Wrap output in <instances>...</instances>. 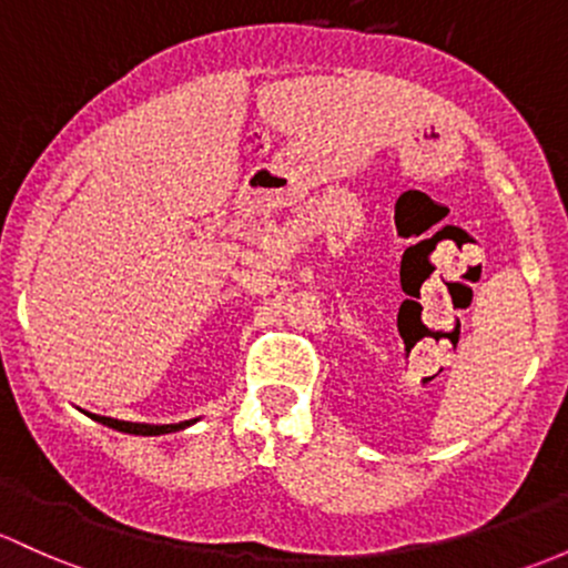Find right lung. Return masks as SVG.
Masks as SVG:
<instances>
[{
    "label": "right lung",
    "instance_id": "right-lung-1",
    "mask_svg": "<svg viewBox=\"0 0 568 568\" xmlns=\"http://www.w3.org/2000/svg\"><path fill=\"white\" fill-rule=\"evenodd\" d=\"M92 419L100 422V425H109L113 429H119V433H130V435H165V433H176V429L195 425V419L179 422V425H141V422L109 419V416H98V414H92Z\"/></svg>",
    "mask_w": 568,
    "mask_h": 568
}]
</instances>
